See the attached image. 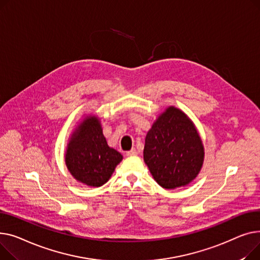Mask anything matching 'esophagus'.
Wrapping results in <instances>:
<instances>
[{"label":"esophagus","instance_id":"esophagus-1","mask_svg":"<svg viewBox=\"0 0 260 260\" xmlns=\"http://www.w3.org/2000/svg\"><path fill=\"white\" fill-rule=\"evenodd\" d=\"M136 154H137V151L135 149H131L130 151L126 152V155L127 156H133V155H136Z\"/></svg>","mask_w":260,"mask_h":260}]
</instances>
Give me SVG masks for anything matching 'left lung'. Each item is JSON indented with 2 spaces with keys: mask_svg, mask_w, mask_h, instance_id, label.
Here are the masks:
<instances>
[{
  "mask_svg": "<svg viewBox=\"0 0 260 260\" xmlns=\"http://www.w3.org/2000/svg\"><path fill=\"white\" fill-rule=\"evenodd\" d=\"M205 159L202 137L191 118L174 106L154 120L145 140L144 160L165 189L185 187L200 174Z\"/></svg>",
  "mask_w": 260,
  "mask_h": 260,
  "instance_id": "obj_1",
  "label": "left lung"
}]
</instances>
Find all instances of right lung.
I'll list each match as a JSON object with an SVG mask.
<instances>
[{
    "instance_id": "add662e5",
    "label": "right lung",
    "mask_w": 260,
    "mask_h": 260,
    "mask_svg": "<svg viewBox=\"0 0 260 260\" xmlns=\"http://www.w3.org/2000/svg\"><path fill=\"white\" fill-rule=\"evenodd\" d=\"M121 159L123 155L107 144L101 119L94 114L86 115L75 127L65 152L70 174L89 187L106 184Z\"/></svg>"
}]
</instances>
